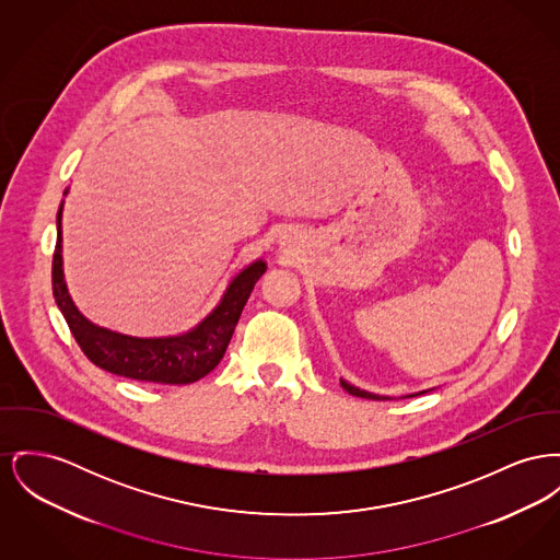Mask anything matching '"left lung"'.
Segmentation results:
<instances>
[{
  "label": "left lung",
  "instance_id": "8db88e82",
  "mask_svg": "<svg viewBox=\"0 0 560 560\" xmlns=\"http://www.w3.org/2000/svg\"><path fill=\"white\" fill-rule=\"evenodd\" d=\"M340 385H342V389H345L347 394L355 395V397H365V399H376V401L394 399V397H389V395L370 394V392H365V389H360V387H355V385L347 383L345 378H340ZM428 392H431V389H428ZM428 392H417V394L401 395V397H417V395L428 394Z\"/></svg>",
  "mask_w": 560,
  "mask_h": 560
}]
</instances>
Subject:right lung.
<instances>
[{
    "mask_svg": "<svg viewBox=\"0 0 560 560\" xmlns=\"http://www.w3.org/2000/svg\"><path fill=\"white\" fill-rule=\"evenodd\" d=\"M69 190H66V197ZM63 202L57 213V247L52 258V294L67 326L84 355L103 370L132 381L161 385H190L222 362L241 311L254 285L266 272L262 258L236 272L215 308L195 328L171 336H131L103 328L80 313L67 290L63 275Z\"/></svg>",
    "mask_w": 560,
    "mask_h": 560,
    "instance_id": "1",
    "label": "right lung"
}]
</instances>
